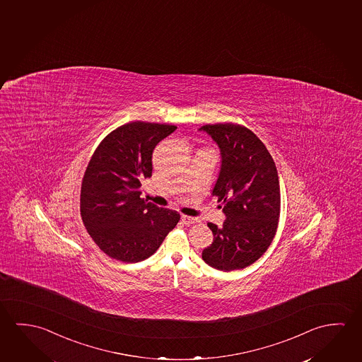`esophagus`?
<instances>
[{"mask_svg":"<svg viewBox=\"0 0 362 362\" xmlns=\"http://www.w3.org/2000/svg\"><path fill=\"white\" fill-rule=\"evenodd\" d=\"M181 221H182L185 225L195 224V223H197V218H192V216H187V215H182V216H181Z\"/></svg>","mask_w":362,"mask_h":362,"instance_id":"1","label":"esophagus"}]
</instances>
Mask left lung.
Wrapping results in <instances>:
<instances>
[{"mask_svg": "<svg viewBox=\"0 0 362 362\" xmlns=\"http://www.w3.org/2000/svg\"><path fill=\"white\" fill-rule=\"evenodd\" d=\"M218 144L221 165L213 196L223 201L225 221L209 223L214 240L202 259L215 269H243L258 260L276 235L281 189L276 163L264 144L233 123L199 128Z\"/></svg>", "mask_w": 362, "mask_h": 362, "instance_id": "left-lung-1", "label": "left lung"}]
</instances>
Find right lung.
I'll return each mask as SVG.
<instances>
[{
  "label": "right lung",
  "instance_id": "right-lung-1",
  "mask_svg": "<svg viewBox=\"0 0 362 362\" xmlns=\"http://www.w3.org/2000/svg\"><path fill=\"white\" fill-rule=\"evenodd\" d=\"M176 126L131 122L104 138L86 167L81 214L89 235L110 258H149L177 225L180 214L141 197L152 176V153Z\"/></svg>",
  "mask_w": 362,
  "mask_h": 362
}]
</instances>
